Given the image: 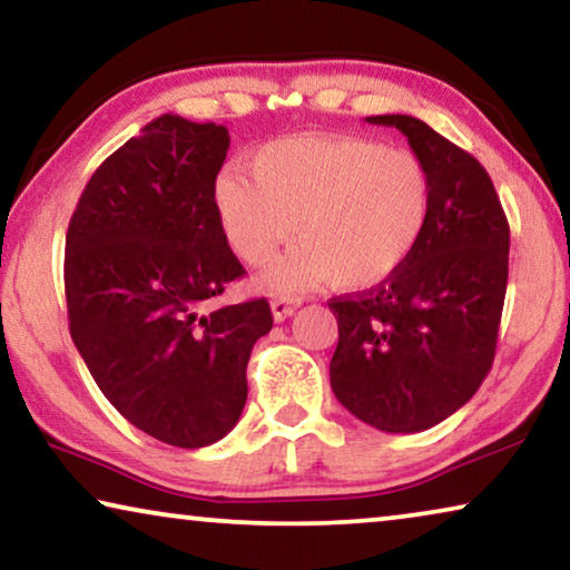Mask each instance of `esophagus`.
I'll list each match as a JSON object with an SVG mask.
<instances>
[{
	"mask_svg": "<svg viewBox=\"0 0 570 570\" xmlns=\"http://www.w3.org/2000/svg\"><path fill=\"white\" fill-rule=\"evenodd\" d=\"M299 304L302 299H296V296H274V299H271V312H274L276 322H282L286 317H292Z\"/></svg>",
	"mask_w": 570,
	"mask_h": 570,
	"instance_id": "obj_1",
	"label": "esophagus"
}]
</instances>
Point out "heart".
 Wrapping results in <instances>:
<instances>
[{"mask_svg": "<svg viewBox=\"0 0 570 570\" xmlns=\"http://www.w3.org/2000/svg\"><path fill=\"white\" fill-rule=\"evenodd\" d=\"M250 173L225 168L212 186L217 223L271 288L299 292L333 278L368 292L394 278L417 250L432 212V178L417 156L353 135H288L250 156Z\"/></svg>", "mask_w": 570, "mask_h": 570, "instance_id": "obj_1", "label": "heart"}]
</instances>
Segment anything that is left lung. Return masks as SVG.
<instances>
[{"label": "left lung", "instance_id": "1", "mask_svg": "<svg viewBox=\"0 0 570 570\" xmlns=\"http://www.w3.org/2000/svg\"><path fill=\"white\" fill-rule=\"evenodd\" d=\"M396 127L432 178L417 250L394 278L330 302L337 347L330 384L381 432H422L461 410L494 363L509 276V223L479 160L410 115Z\"/></svg>", "mask_w": 570, "mask_h": 570}]
</instances>
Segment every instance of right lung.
Instances as JSON below:
<instances>
[{
	"label": "right lung",
	"instance_id": "obj_1",
	"mask_svg": "<svg viewBox=\"0 0 570 570\" xmlns=\"http://www.w3.org/2000/svg\"><path fill=\"white\" fill-rule=\"evenodd\" d=\"M227 148L223 125L156 117L91 174L66 233L73 345L109 404L176 448L235 428L274 325L266 299L215 304L245 274L212 202Z\"/></svg>",
	"mask_w": 570,
	"mask_h": 570
}]
</instances>
